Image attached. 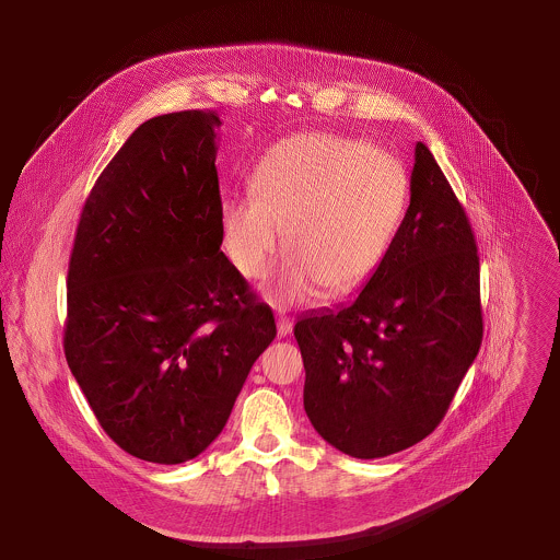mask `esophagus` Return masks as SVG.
I'll list each match as a JSON object with an SVG mask.
<instances>
[{
    "mask_svg": "<svg viewBox=\"0 0 560 560\" xmlns=\"http://www.w3.org/2000/svg\"><path fill=\"white\" fill-rule=\"evenodd\" d=\"M277 332H279V337H288L292 332V322L288 316H283V314L277 316Z\"/></svg>",
    "mask_w": 560,
    "mask_h": 560,
    "instance_id": "34e87169",
    "label": "esophagus"
}]
</instances>
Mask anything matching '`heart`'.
<instances>
[{
	"instance_id": "heart-1",
	"label": "heart",
	"mask_w": 560,
	"mask_h": 560,
	"mask_svg": "<svg viewBox=\"0 0 560 560\" xmlns=\"http://www.w3.org/2000/svg\"><path fill=\"white\" fill-rule=\"evenodd\" d=\"M253 195L221 203V242L232 266L261 279L281 250L292 253L268 294L303 303L361 290L383 266L408 208V175L396 156L335 132L275 143L250 179Z\"/></svg>"
}]
</instances>
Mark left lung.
Here are the masks:
<instances>
[{
    "label": "left lung",
    "instance_id": "8db88e82",
    "mask_svg": "<svg viewBox=\"0 0 560 560\" xmlns=\"http://www.w3.org/2000/svg\"><path fill=\"white\" fill-rule=\"evenodd\" d=\"M469 219L425 143L410 206L361 294L299 316L303 408L354 458L412 447L443 421L483 341L481 275Z\"/></svg>",
    "mask_w": 560,
    "mask_h": 560
}]
</instances>
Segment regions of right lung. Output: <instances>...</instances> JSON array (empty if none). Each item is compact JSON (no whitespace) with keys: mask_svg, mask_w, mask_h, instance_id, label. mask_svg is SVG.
<instances>
[{"mask_svg":"<svg viewBox=\"0 0 560 560\" xmlns=\"http://www.w3.org/2000/svg\"><path fill=\"white\" fill-rule=\"evenodd\" d=\"M214 110L143 121L95 182L68 264L63 352L104 432L162 465L223 430L272 310L221 253Z\"/></svg>","mask_w":560,"mask_h":560,"instance_id":"add662e5","label":"right lung"}]
</instances>
